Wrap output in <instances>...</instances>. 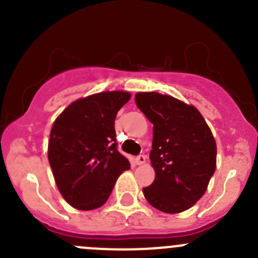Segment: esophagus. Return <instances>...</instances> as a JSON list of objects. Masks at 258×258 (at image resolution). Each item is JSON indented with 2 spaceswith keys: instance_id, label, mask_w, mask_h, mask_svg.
<instances>
[{
  "instance_id": "34e87169",
  "label": "esophagus",
  "mask_w": 258,
  "mask_h": 258,
  "mask_svg": "<svg viewBox=\"0 0 258 258\" xmlns=\"http://www.w3.org/2000/svg\"><path fill=\"white\" fill-rule=\"evenodd\" d=\"M146 162V156L145 155H139L136 157V163L137 165H144Z\"/></svg>"
}]
</instances>
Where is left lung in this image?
<instances>
[{
    "label": "left lung",
    "instance_id": "obj_1",
    "mask_svg": "<svg viewBox=\"0 0 258 258\" xmlns=\"http://www.w3.org/2000/svg\"><path fill=\"white\" fill-rule=\"evenodd\" d=\"M136 105L153 123L150 160L156 171L145 199L155 209L178 213L194 206L206 192L216 170V142L194 106L157 92H139Z\"/></svg>",
    "mask_w": 258,
    "mask_h": 258
}]
</instances>
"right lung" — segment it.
I'll return each instance as SVG.
<instances>
[{"label": "right lung", "instance_id": "1", "mask_svg": "<svg viewBox=\"0 0 258 258\" xmlns=\"http://www.w3.org/2000/svg\"><path fill=\"white\" fill-rule=\"evenodd\" d=\"M128 92H101L72 102L53 122L48 162L63 199L77 210H95L110 197L130 162L117 151L114 118Z\"/></svg>", "mask_w": 258, "mask_h": 258}]
</instances>
